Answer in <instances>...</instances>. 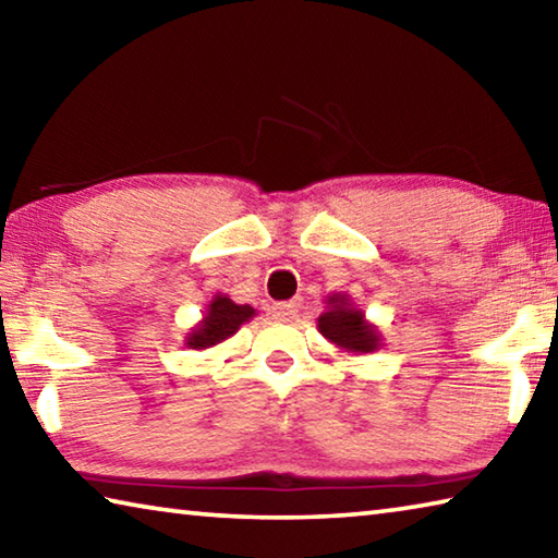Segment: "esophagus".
I'll return each instance as SVG.
<instances>
[{
  "label": "esophagus",
  "mask_w": 558,
  "mask_h": 558,
  "mask_svg": "<svg viewBox=\"0 0 558 558\" xmlns=\"http://www.w3.org/2000/svg\"><path fill=\"white\" fill-rule=\"evenodd\" d=\"M300 313V302L298 300H288V302H278L276 307H272V315L278 319H295Z\"/></svg>",
  "instance_id": "esophagus-1"
}]
</instances>
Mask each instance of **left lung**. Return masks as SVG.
Returning a JSON list of instances; mask_svg holds the SVG:
<instances>
[{
  "label": "left lung",
  "mask_w": 558,
  "mask_h": 558,
  "mask_svg": "<svg viewBox=\"0 0 558 558\" xmlns=\"http://www.w3.org/2000/svg\"><path fill=\"white\" fill-rule=\"evenodd\" d=\"M335 302L337 305L317 319L319 332L342 349H349V352H374L376 344H379L374 327L364 323V315L359 310H352L337 298Z\"/></svg>",
  "instance_id": "left-lung-1"
}]
</instances>
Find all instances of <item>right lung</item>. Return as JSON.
<instances>
[{"label":"right lung","instance_id":"1","mask_svg":"<svg viewBox=\"0 0 558 558\" xmlns=\"http://www.w3.org/2000/svg\"><path fill=\"white\" fill-rule=\"evenodd\" d=\"M253 315H256V310L253 307L235 305L233 300L219 295L209 305V313H206L204 323L189 335L186 344L192 349L211 347L216 342H221V339L231 337L235 329H239L243 323H248Z\"/></svg>","mask_w":558,"mask_h":558}]
</instances>
